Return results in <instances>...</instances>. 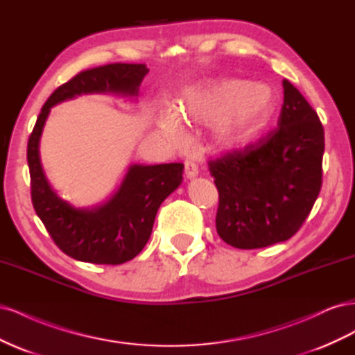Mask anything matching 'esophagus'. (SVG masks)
Wrapping results in <instances>:
<instances>
[{"label":"esophagus","instance_id":"34e87169","mask_svg":"<svg viewBox=\"0 0 355 355\" xmlns=\"http://www.w3.org/2000/svg\"><path fill=\"white\" fill-rule=\"evenodd\" d=\"M185 175L187 179H194L198 176V167L196 163H192V161H187L185 163Z\"/></svg>","mask_w":355,"mask_h":355}]
</instances>
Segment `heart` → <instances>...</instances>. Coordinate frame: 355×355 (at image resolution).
Wrapping results in <instances>:
<instances>
[{
	"label": "heart",
	"mask_w": 355,
	"mask_h": 355,
	"mask_svg": "<svg viewBox=\"0 0 355 355\" xmlns=\"http://www.w3.org/2000/svg\"><path fill=\"white\" fill-rule=\"evenodd\" d=\"M261 85L240 80H218L187 89L173 106L163 111L157 127L170 145L184 144L180 123L210 124L213 141L222 149L245 144L265 124L271 102H259Z\"/></svg>",
	"instance_id": "1"
}]
</instances>
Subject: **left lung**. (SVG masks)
<instances>
[{"label": "left lung", "instance_id": "1", "mask_svg": "<svg viewBox=\"0 0 355 355\" xmlns=\"http://www.w3.org/2000/svg\"><path fill=\"white\" fill-rule=\"evenodd\" d=\"M283 89L278 130L263 142L209 163L219 191L216 230L237 249L288 240L320 194L323 125L292 83L283 80Z\"/></svg>", "mask_w": 355, "mask_h": 355}]
</instances>
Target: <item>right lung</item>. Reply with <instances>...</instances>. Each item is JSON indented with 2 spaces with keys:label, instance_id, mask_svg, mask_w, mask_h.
<instances>
[{
  "label": "right lung",
  "instance_id": "obj_1",
  "mask_svg": "<svg viewBox=\"0 0 355 355\" xmlns=\"http://www.w3.org/2000/svg\"><path fill=\"white\" fill-rule=\"evenodd\" d=\"M148 72L144 63H111L80 72L53 92L29 136L32 204L53 241L77 261L120 265L141 253L151 237L161 202L182 184L184 164H130L108 200L90 207H77L60 198L46 178L40 158L42 128L53 106L81 94L136 99Z\"/></svg>",
  "mask_w": 355,
  "mask_h": 355
}]
</instances>
